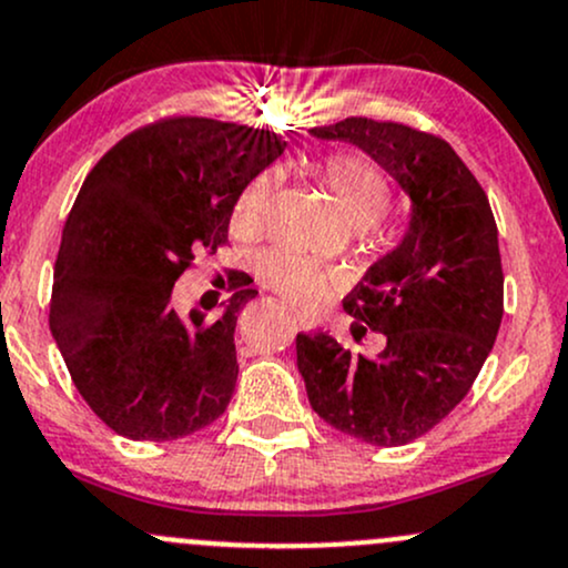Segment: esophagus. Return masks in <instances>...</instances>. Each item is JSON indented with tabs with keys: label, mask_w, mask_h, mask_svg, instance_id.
Returning <instances> with one entry per match:
<instances>
[{
	"label": "esophagus",
	"mask_w": 568,
	"mask_h": 568,
	"mask_svg": "<svg viewBox=\"0 0 568 568\" xmlns=\"http://www.w3.org/2000/svg\"><path fill=\"white\" fill-rule=\"evenodd\" d=\"M296 318H300V324H302V326H310V324H307V318H302L300 313H296Z\"/></svg>",
	"instance_id": "esophagus-1"
}]
</instances>
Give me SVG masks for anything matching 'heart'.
Returning a JSON list of instances; mask_svg holds the SVG:
<instances>
[{
    "label": "heart",
    "mask_w": 568,
    "mask_h": 568,
    "mask_svg": "<svg viewBox=\"0 0 568 568\" xmlns=\"http://www.w3.org/2000/svg\"><path fill=\"white\" fill-rule=\"evenodd\" d=\"M321 179L339 212L356 225L369 229L392 206V182L378 163L356 152H334L321 163ZM274 193V176L258 174L239 193L231 225L239 236H255L264 229ZM255 277L288 302L315 307L334 285V274L318 261L294 250L272 247L255 258Z\"/></svg>",
    "instance_id": "b5f03b06"
}]
</instances>
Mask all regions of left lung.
Instances as JSON below:
<instances>
[{"label":"left lung","mask_w":568,"mask_h":568,"mask_svg":"<svg viewBox=\"0 0 568 568\" xmlns=\"http://www.w3.org/2000/svg\"><path fill=\"white\" fill-rule=\"evenodd\" d=\"M315 139L362 146L403 184L414 217L403 244L343 300L354 339L386 337L378 356L332 334H296V364L315 414L373 446L422 438L474 386L504 318L498 225L487 193L440 135L403 122L348 116Z\"/></svg>","instance_id":"left-lung-1"}]
</instances>
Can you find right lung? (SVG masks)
I'll list each match as a JSON object with an SVG mask.
<instances>
[{
	"mask_svg": "<svg viewBox=\"0 0 568 568\" xmlns=\"http://www.w3.org/2000/svg\"><path fill=\"white\" fill-rule=\"evenodd\" d=\"M285 141L250 124L165 116L116 141L98 160L64 223L53 264L48 326L75 389L113 433L176 440L225 414L236 386V291L206 324L171 307V288L195 255L229 244L250 179Z\"/></svg>",
	"mask_w": 568,
	"mask_h": 568,
	"instance_id": "right-lung-1",
	"label": "right lung"
}]
</instances>
